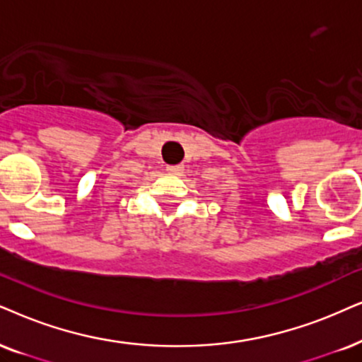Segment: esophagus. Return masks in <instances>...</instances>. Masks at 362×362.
I'll return each instance as SVG.
<instances>
[{"label": "esophagus", "mask_w": 362, "mask_h": 362, "mask_svg": "<svg viewBox=\"0 0 362 362\" xmlns=\"http://www.w3.org/2000/svg\"><path fill=\"white\" fill-rule=\"evenodd\" d=\"M167 172L172 175H180V173H184V165H168Z\"/></svg>", "instance_id": "esophagus-1"}]
</instances>
